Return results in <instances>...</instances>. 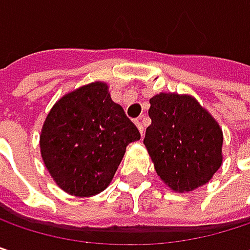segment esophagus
<instances>
[{"label": "esophagus", "instance_id": "1", "mask_svg": "<svg viewBox=\"0 0 250 250\" xmlns=\"http://www.w3.org/2000/svg\"><path fill=\"white\" fill-rule=\"evenodd\" d=\"M136 125H137L139 131L143 134V133H145V127H143V123H142V119H137V120H136Z\"/></svg>", "mask_w": 250, "mask_h": 250}]
</instances>
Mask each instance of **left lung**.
Returning <instances> with one entry per match:
<instances>
[{"label": "left lung", "instance_id": "8db88e82", "mask_svg": "<svg viewBox=\"0 0 250 250\" xmlns=\"http://www.w3.org/2000/svg\"><path fill=\"white\" fill-rule=\"evenodd\" d=\"M143 143L156 174L174 191H192L222 167L223 133L217 122L189 95L159 94L150 98Z\"/></svg>", "mask_w": 250, "mask_h": 250}]
</instances>
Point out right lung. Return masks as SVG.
Returning <instances> with one entry per match:
<instances>
[{
  "label": "right lung",
  "instance_id": "right-lung-1",
  "mask_svg": "<svg viewBox=\"0 0 250 250\" xmlns=\"http://www.w3.org/2000/svg\"><path fill=\"white\" fill-rule=\"evenodd\" d=\"M140 139L104 82L62 97L42 128L40 152L55 182L68 194L91 197L111 182L128 143Z\"/></svg>",
  "mask_w": 250,
  "mask_h": 250
}]
</instances>
